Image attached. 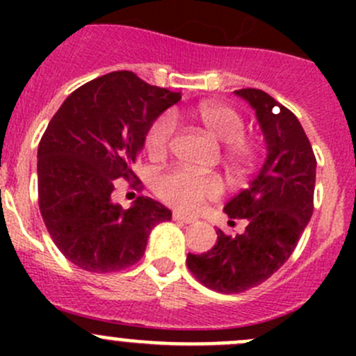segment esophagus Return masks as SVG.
<instances>
[{"instance_id":"obj_1","label":"esophagus","mask_w":356,"mask_h":356,"mask_svg":"<svg viewBox=\"0 0 356 356\" xmlns=\"http://www.w3.org/2000/svg\"><path fill=\"white\" fill-rule=\"evenodd\" d=\"M172 217H174V220H177V222H182V224H195V218L188 217V215H182V213H179V211H175V213L172 215Z\"/></svg>"}]
</instances>
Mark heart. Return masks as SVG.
Instances as JSON below:
<instances>
[{
	"instance_id": "heart-1",
	"label": "heart",
	"mask_w": 356,
	"mask_h": 356,
	"mask_svg": "<svg viewBox=\"0 0 356 356\" xmlns=\"http://www.w3.org/2000/svg\"><path fill=\"white\" fill-rule=\"evenodd\" d=\"M196 118L217 141L224 143L222 156L234 172H245L257 160L260 145L257 139L246 138L245 120L234 108L222 103H201L195 111ZM177 122L172 113H163L152 122L145 138L149 156L167 153L175 136ZM155 191L165 203L182 211H195L208 200L220 196L222 184L213 175H198L186 168H170L158 175Z\"/></svg>"
}]
</instances>
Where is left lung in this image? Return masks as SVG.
<instances>
[{"mask_svg": "<svg viewBox=\"0 0 356 356\" xmlns=\"http://www.w3.org/2000/svg\"><path fill=\"white\" fill-rule=\"evenodd\" d=\"M260 122L267 160L246 189L229 200L225 213L246 220L243 234L217 229V245L188 254V268L207 288L243 293L267 281L296 248L314 213L315 160L310 141L293 111L261 89H238ZM280 108L273 113V106Z\"/></svg>", "mask_w": 356, "mask_h": 356, "instance_id": "left-lung-1", "label": "left lung"}]
</instances>
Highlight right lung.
I'll list each match as a JSON object with an SVG mask.
<instances>
[{
    "mask_svg": "<svg viewBox=\"0 0 356 356\" xmlns=\"http://www.w3.org/2000/svg\"><path fill=\"white\" fill-rule=\"evenodd\" d=\"M181 92L117 70L75 89L53 115L38 148V200L53 243L82 270L106 274L143 258L152 229L172 218L158 201L113 203L120 181H134L152 122ZM141 184V181H136Z\"/></svg>",
    "mask_w": 356,
    "mask_h": 356,
    "instance_id": "obj_1",
    "label": "right lung"
}]
</instances>
